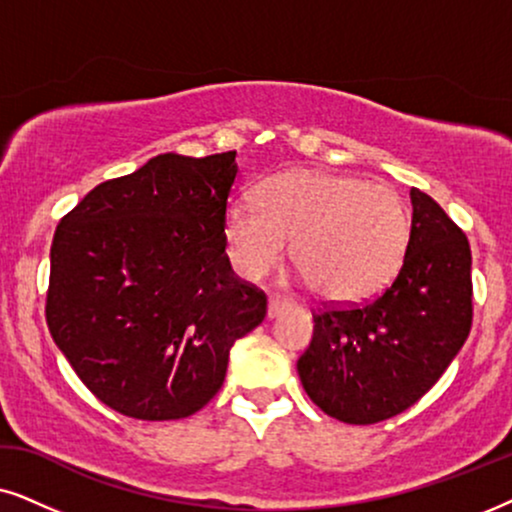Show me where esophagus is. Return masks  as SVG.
Here are the masks:
<instances>
[{"label":"esophagus","mask_w":512,"mask_h":512,"mask_svg":"<svg viewBox=\"0 0 512 512\" xmlns=\"http://www.w3.org/2000/svg\"><path fill=\"white\" fill-rule=\"evenodd\" d=\"M283 309H288V302H283V299L278 297H271L267 304V318H276Z\"/></svg>","instance_id":"obj_1"}]
</instances>
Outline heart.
I'll list each match as a JSON object with an SVG mask.
<instances>
[{
  "label": "heart",
  "instance_id": "1",
  "mask_svg": "<svg viewBox=\"0 0 512 512\" xmlns=\"http://www.w3.org/2000/svg\"><path fill=\"white\" fill-rule=\"evenodd\" d=\"M412 210L391 185L297 168L269 177L257 203L236 196L222 217L234 271L260 281L283 262L288 243L299 278L325 299L360 304L388 288L403 267Z\"/></svg>",
  "mask_w": 512,
  "mask_h": 512
}]
</instances>
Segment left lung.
Masks as SVG:
<instances>
[{
  "label": "left lung",
  "instance_id": "8db88e82",
  "mask_svg": "<svg viewBox=\"0 0 512 512\" xmlns=\"http://www.w3.org/2000/svg\"><path fill=\"white\" fill-rule=\"evenodd\" d=\"M410 199V245L395 281L363 306L316 313L309 349L297 360L306 395L344 424L405 412L468 339V238L431 196L412 189Z\"/></svg>",
  "mask_w": 512,
  "mask_h": 512
}]
</instances>
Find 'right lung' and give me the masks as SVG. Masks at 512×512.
<instances>
[{"label": "right lung", "instance_id": "right-lung-1", "mask_svg": "<svg viewBox=\"0 0 512 512\" xmlns=\"http://www.w3.org/2000/svg\"><path fill=\"white\" fill-rule=\"evenodd\" d=\"M236 173V152L159 154L58 224L46 323L88 391L124 417L199 412L220 391L231 346L267 316L222 236Z\"/></svg>", "mask_w": 512, "mask_h": 512}]
</instances>
